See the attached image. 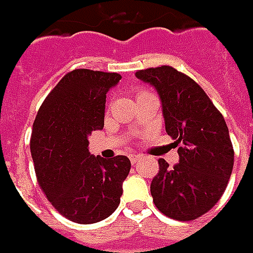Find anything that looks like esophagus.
Listing matches in <instances>:
<instances>
[{
	"instance_id": "esophagus-1",
	"label": "esophagus",
	"mask_w": 253,
	"mask_h": 253,
	"mask_svg": "<svg viewBox=\"0 0 253 253\" xmlns=\"http://www.w3.org/2000/svg\"><path fill=\"white\" fill-rule=\"evenodd\" d=\"M129 159H131L132 165H136V163H138V162L142 159V156L141 155H136V153H133V155H131V156H129Z\"/></svg>"
}]
</instances>
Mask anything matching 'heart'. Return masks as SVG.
<instances>
[{"mask_svg": "<svg viewBox=\"0 0 253 253\" xmlns=\"http://www.w3.org/2000/svg\"><path fill=\"white\" fill-rule=\"evenodd\" d=\"M142 92H145V91H142ZM142 92H139V94H142Z\"/></svg>", "mask_w": 253, "mask_h": 253, "instance_id": "b5f03b06", "label": "heart"}]
</instances>
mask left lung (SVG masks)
<instances>
[{"mask_svg": "<svg viewBox=\"0 0 253 253\" xmlns=\"http://www.w3.org/2000/svg\"><path fill=\"white\" fill-rule=\"evenodd\" d=\"M135 76L158 91L166 132L180 143L179 163L169 168L159 159L151 183L153 203L170 218H199L221 199L234 168L225 120L199 84L170 66Z\"/></svg>", "mask_w": 253, "mask_h": 253, "instance_id": "left-lung-1", "label": "left lung"}]
</instances>
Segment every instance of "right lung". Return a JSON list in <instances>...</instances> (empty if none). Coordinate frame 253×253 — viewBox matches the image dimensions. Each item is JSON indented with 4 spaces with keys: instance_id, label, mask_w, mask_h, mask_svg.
<instances>
[{
    "instance_id": "1",
    "label": "right lung",
    "mask_w": 253,
    "mask_h": 253,
    "mask_svg": "<svg viewBox=\"0 0 253 253\" xmlns=\"http://www.w3.org/2000/svg\"><path fill=\"white\" fill-rule=\"evenodd\" d=\"M121 80L117 73L77 69L57 83L39 108L31 153L39 186L63 217L94 224L110 217L122 196L131 162L88 151V136L104 128L105 98Z\"/></svg>"
}]
</instances>
